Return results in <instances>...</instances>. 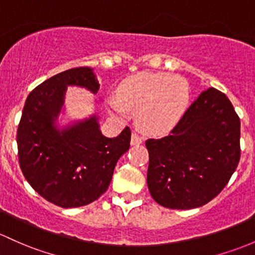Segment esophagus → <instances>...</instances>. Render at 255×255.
<instances>
[{"label": "esophagus", "mask_w": 255, "mask_h": 255, "mask_svg": "<svg viewBox=\"0 0 255 255\" xmlns=\"http://www.w3.org/2000/svg\"><path fill=\"white\" fill-rule=\"evenodd\" d=\"M142 141H143V137L142 136H139L138 133L133 132L132 136H131V144H139L142 143Z\"/></svg>", "instance_id": "obj_1"}]
</instances>
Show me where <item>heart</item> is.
Here are the masks:
<instances>
[{"label":"heart","instance_id":"b5f03b06","mask_svg":"<svg viewBox=\"0 0 255 255\" xmlns=\"http://www.w3.org/2000/svg\"><path fill=\"white\" fill-rule=\"evenodd\" d=\"M120 98L111 97L108 105L124 114L127 107L136 112L138 127L146 132H163L174 127L188 103V86L179 76L169 74H139L120 87Z\"/></svg>","mask_w":255,"mask_h":255}]
</instances>
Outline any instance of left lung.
<instances>
[{
  "instance_id": "obj_1",
  "label": "left lung",
  "mask_w": 255,
  "mask_h": 255,
  "mask_svg": "<svg viewBox=\"0 0 255 255\" xmlns=\"http://www.w3.org/2000/svg\"><path fill=\"white\" fill-rule=\"evenodd\" d=\"M241 122L225 94L210 87L168 136L148 138L147 185L158 204L192 209L215 198L241 158Z\"/></svg>"
}]
</instances>
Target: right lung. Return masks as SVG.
I'll use <instances>...</instances> for the list:
<instances>
[{
  "mask_svg": "<svg viewBox=\"0 0 255 255\" xmlns=\"http://www.w3.org/2000/svg\"><path fill=\"white\" fill-rule=\"evenodd\" d=\"M67 85L98 91L97 79L87 67L73 68L52 76L30 92L17 131L18 158L26 181L46 201L62 208L92 203L108 188L117 161L130 148L127 127L108 138L96 118L57 130Z\"/></svg>",
  "mask_w": 255,
  "mask_h": 255,
  "instance_id": "1",
  "label": "right lung"
}]
</instances>
